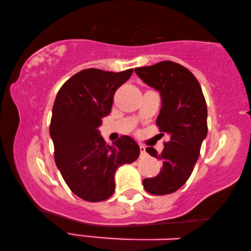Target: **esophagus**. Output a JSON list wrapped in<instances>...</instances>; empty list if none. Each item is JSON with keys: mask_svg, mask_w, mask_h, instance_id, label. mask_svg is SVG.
<instances>
[{"mask_svg": "<svg viewBox=\"0 0 251 251\" xmlns=\"http://www.w3.org/2000/svg\"><path fill=\"white\" fill-rule=\"evenodd\" d=\"M139 148H141V154H142V155L146 154V147H145V146L141 145V147H139Z\"/></svg>", "mask_w": 251, "mask_h": 251, "instance_id": "1", "label": "esophagus"}]
</instances>
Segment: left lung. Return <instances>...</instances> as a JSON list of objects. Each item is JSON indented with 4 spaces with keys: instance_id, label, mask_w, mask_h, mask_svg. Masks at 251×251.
Instances as JSON below:
<instances>
[{
    "instance_id": "8db88e82",
    "label": "left lung",
    "mask_w": 251,
    "mask_h": 251,
    "mask_svg": "<svg viewBox=\"0 0 251 251\" xmlns=\"http://www.w3.org/2000/svg\"><path fill=\"white\" fill-rule=\"evenodd\" d=\"M148 86L159 92L161 108L156 120L159 130L169 135L164 151L152 147L146 151L163 161V168L152 178L143 180L151 195L176 192L188 180L207 136V105L201 85L189 70L175 62L164 61L135 69Z\"/></svg>"
}]
</instances>
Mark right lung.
Segmentation results:
<instances>
[{
	"label": "right lung",
	"mask_w": 251,
	"mask_h": 251,
	"mask_svg": "<svg viewBox=\"0 0 251 251\" xmlns=\"http://www.w3.org/2000/svg\"><path fill=\"white\" fill-rule=\"evenodd\" d=\"M131 74L133 69L120 73L83 70L66 80L55 99L50 126L55 163L72 192L86 201L112 196L116 169L133 163L141 152L129 136L106 145L99 130L116 90Z\"/></svg>",
	"instance_id": "add662e5"
}]
</instances>
